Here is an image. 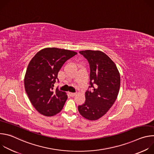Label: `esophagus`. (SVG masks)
Returning a JSON list of instances; mask_svg holds the SVG:
<instances>
[{
	"mask_svg": "<svg viewBox=\"0 0 154 154\" xmlns=\"http://www.w3.org/2000/svg\"><path fill=\"white\" fill-rule=\"evenodd\" d=\"M69 94L71 97H74V96H75L77 94H76V93H70V92H69Z\"/></svg>",
	"mask_w": 154,
	"mask_h": 154,
	"instance_id": "obj_1",
	"label": "esophagus"
}]
</instances>
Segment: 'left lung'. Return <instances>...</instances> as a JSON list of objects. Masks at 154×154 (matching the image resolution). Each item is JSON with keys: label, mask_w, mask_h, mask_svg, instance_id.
I'll use <instances>...</instances> for the list:
<instances>
[{"label": "left lung", "mask_w": 154, "mask_h": 154, "mask_svg": "<svg viewBox=\"0 0 154 154\" xmlns=\"http://www.w3.org/2000/svg\"><path fill=\"white\" fill-rule=\"evenodd\" d=\"M79 52L89 62L90 87L93 91L85 93L86 100L78 109L83 118L95 121L105 115L115 103L120 88V74L115 63L103 52L86 50Z\"/></svg>", "instance_id": "1"}]
</instances>
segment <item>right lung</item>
<instances>
[{
	"instance_id": "1",
	"label": "right lung",
	"mask_w": 154,
	"mask_h": 154,
	"mask_svg": "<svg viewBox=\"0 0 154 154\" xmlns=\"http://www.w3.org/2000/svg\"><path fill=\"white\" fill-rule=\"evenodd\" d=\"M77 54L66 49L46 48L30 60L24 77V86L30 101L40 114L52 116L62 109L68 96L58 88L54 90V83L65 61Z\"/></svg>"
}]
</instances>
